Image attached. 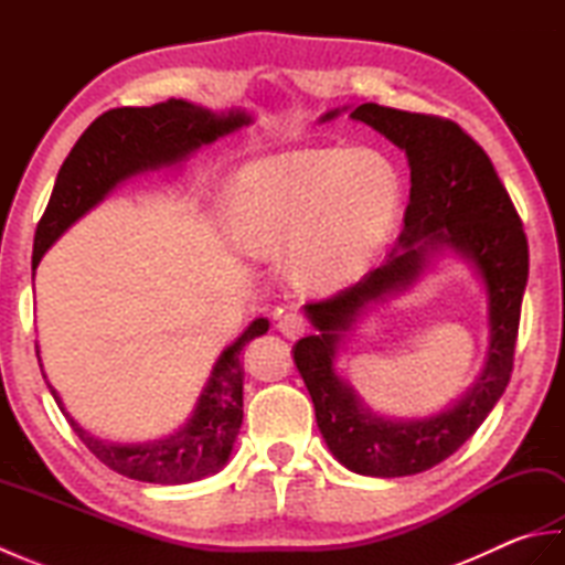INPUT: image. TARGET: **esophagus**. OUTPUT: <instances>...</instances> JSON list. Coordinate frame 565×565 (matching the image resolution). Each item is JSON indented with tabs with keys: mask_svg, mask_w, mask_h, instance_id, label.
<instances>
[{
	"mask_svg": "<svg viewBox=\"0 0 565 565\" xmlns=\"http://www.w3.org/2000/svg\"><path fill=\"white\" fill-rule=\"evenodd\" d=\"M276 328H279V332L284 334V338L296 340V338H301V334L306 332V320L298 316V313H294V310H289V313L279 316V322H276Z\"/></svg>",
	"mask_w": 565,
	"mask_h": 565,
	"instance_id": "1",
	"label": "esophagus"
}]
</instances>
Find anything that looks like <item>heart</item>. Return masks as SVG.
I'll list each match as a JSON object with an SVG mask.
<instances>
[{
	"label": "heart",
	"instance_id": "heart-1",
	"mask_svg": "<svg viewBox=\"0 0 565 565\" xmlns=\"http://www.w3.org/2000/svg\"><path fill=\"white\" fill-rule=\"evenodd\" d=\"M225 206L239 247L255 257L291 252L294 281L330 294L356 279L386 243L401 182L376 152L303 148L243 167Z\"/></svg>",
	"mask_w": 565,
	"mask_h": 565
}]
</instances>
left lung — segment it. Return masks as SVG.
<instances>
[{"label": "left lung", "instance_id": "8db88e82", "mask_svg": "<svg viewBox=\"0 0 565 565\" xmlns=\"http://www.w3.org/2000/svg\"><path fill=\"white\" fill-rule=\"evenodd\" d=\"M338 114L334 109L322 121ZM350 118L405 150L411 164L405 227L386 264L326 301L306 306L318 332L296 342L294 362L313 398L320 435L334 459L362 476H413L449 459L505 393L530 274V249L518 209L493 162L459 124L379 104L356 106ZM444 246L473 260L484 276L491 328L487 369L475 388L439 416L381 418L333 371L337 344L371 300L409 285L430 252Z\"/></svg>", "mask_w": 565, "mask_h": 565}]
</instances>
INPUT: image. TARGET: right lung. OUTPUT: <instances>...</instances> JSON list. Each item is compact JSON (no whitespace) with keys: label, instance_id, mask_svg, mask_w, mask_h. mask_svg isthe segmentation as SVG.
<instances>
[{"label":"right lung","instance_id":"add662e5","mask_svg":"<svg viewBox=\"0 0 565 565\" xmlns=\"http://www.w3.org/2000/svg\"><path fill=\"white\" fill-rule=\"evenodd\" d=\"M249 121L252 118L239 109L215 114L184 99H167L154 106H124L102 114L79 136L60 167L51 201L35 227L33 269L39 267L45 249L126 177L184 160L191 150L209 146ZM267 330L269 320L257 318L252 322L218 356L189 423L174 435L154 441L116 444L94 437L72 419L51 383L47 388L72 431L111 471L142 483H194L223 468L233 451L243 425L245 371L239 364V352Z\"/></svg>","mask_w":565,"mask_h":565}]
</instances>
